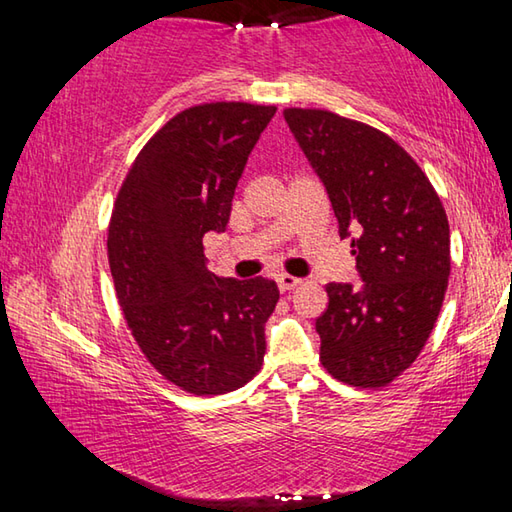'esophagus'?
<instances>
[{
    "label": "esophagus",
    "mask_w": 512,
    "mask_h": 512,
    "mask_svg": "<svg viewBox=\"0 0 512 512\" xmlns=\"http://www.w3.org/2000/svg\"><path fill=\"white\" fill-rule=\"evenodd\" d=\"M300 284H302V280H300V277H296V275L282 273L280 277H277V287H280L282 293L284 291H293L296 287H300Z\"/></svg>",
    "instance_id": "34e87169"
}]
</instances>
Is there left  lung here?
Listing matches in <instances>:
<instances>
[{
  "label": "left lung",
  "mask_w": 512,
  "mask_h": 512,
  "mask_svg": "<svg viewBox=\"0 0 512 512\" xmlns=\"http://www.w3.org/2000/svg\"><path fill=\"white\" fill-rule=\"evenodd\" d=\"M284 119L352 239L361 287L327 284L316 318L320 361L334 379L381 388L418 359L443 307L449 223L436 189L393 137L329 110Z\"/></svg>",
  "instance_id": "obj_1"
}]
</instances>
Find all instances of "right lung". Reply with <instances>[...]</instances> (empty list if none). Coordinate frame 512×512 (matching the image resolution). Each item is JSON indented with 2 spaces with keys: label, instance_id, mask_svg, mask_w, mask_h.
Returning a JSON list of instances; mask_svg holds the SVG:
<instances>
[{
  "label": "right lung",
  "instance_id": "1",
  "mask_svg": "<svg viewBox=\"0 0 512 512\" xmlns=\"http://www.w3.org/2000/svg\"><path fill=\"white\" fill-rule=\"evenodd\" d=\"M275 110L216 101L178 112L137 155L112 210L108 259L126 325L151 366L192 395L237 391L262 368L277 284L210 273L203 237L228 225Z\"/></svg>",
  "mask_w": 512,
  "mask_h": 512
}]
</instances>
